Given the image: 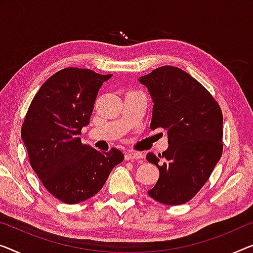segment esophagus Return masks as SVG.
Returning <instances> with one entry per match:
<instances>
[{
  "instance_id": "1",
  "label": "esophagus",
  "mask_w": 253,
  "mask_h": 253,
  "mask_svg": "<svg viewBox=\"0 0 253 253\" xmlns=\"http://www.w3.org/2000/svg\"><path fill=\"white\" fill-rule=\"evenodd\" d=\"M143 154L136 152V151H128L125 153V159L126 160H134V159H142Z\"/></svg>"
}]
</instances>
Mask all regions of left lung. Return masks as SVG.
Wrapping results in <instances>:
<instances>
[{
	"instance_id": "obj_1",
	"label": "left lung",
	"mask_w": 253,
	"mask_h": 253,
	"mask_svg": "<svg viewBox=\"0 0 253 253\" xmlns=\"http://www.w3.org/2000/svg\"><path fill=\"white\" fill-rule=\"evenodd\" d=\"M138 81L152 97L150 128L167 130L169 144L158 157L146 154L160 172L148 194L164 205H183L201 190L223 153L220 107L208 89L177 67H159Z\"/></svg>"
}]
</instances>
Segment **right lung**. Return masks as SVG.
<instances>
[{"label":"right lung","mask_w":253,"mask_h":253,"mask_svg":"<svg viewBox=\"0 0 253 253\" xmlns=\"http://www.w3.org/2000/svg\"><path fill=\"white\" fill-rule=\"evenodd\" d=\"M112 75L65 68L41 86L21 127L29 163L44 187L67 205L92 198L103 187L124 154L83 144L99 89Z\"/></svg>","instance_id":"1"}]
</instances>
